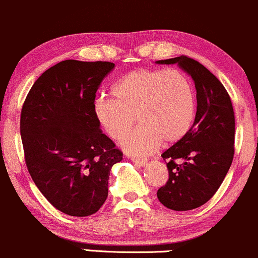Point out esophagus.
<instances>
[{
    "mask_svg": "<svg viewBox=\"0 0 258 258\" xmlns=\"http://www.w3.org/2000/svg\"><path fill=\"white\" fill-rule=\"evenodd\" d=\"M133 162L139 167H144L147 164V160L146 158H133Z\"/></svg>",
    "mask_w": 258,
    "mask_h": 258,
    "instance_id": "esophagus-1",
    "label": "esophagus"
}]
</instances>
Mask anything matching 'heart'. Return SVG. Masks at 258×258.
<instances>
[{
  "instance_id": "b5f03b06",
  "label": "heart",
  "mask_w": 258,
  "mask_h": 258,
  "mask_svg": "<svg viewBox=\"0 0 258 258\" xmlns=\"http://www.w3.org/2000/svg\"><path fill=\"white\" fill-rule=\"evenodd\" d=\"M111 94L95 101L94 114L112 139L123 137L137 117L141 125L120 141L130 155L146 156L161 143H178L195 121V88L180 71L138 69L118 80Z\"/></svg>"
}]
</instances>
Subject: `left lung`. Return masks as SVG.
<instances>
[{
  "instance_id": "left-lung-1",
  "label": "left lung",
  "mask_w": 258,
  "mask_h": 258,
  "mask_svg": "<svg viewBox=\"0 0 258 258\" xmlns=\"http://www.w3.org/2000/svg\"><path fill=\"white\" fill-rule=\"evenodd\" d=\"M156 63H176L195 83V121L180 141L162 153L169 178L157 191L167 208L194 210L215 195L231 166L235 137L233 105L223 84L198 60L180 56ZM176 160L182 163L178 165Z\"/></svg>"
}]
</instances>
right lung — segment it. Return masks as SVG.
Masks as SVG:
<instances>
[{
    "label": "right lung",
    "mask_w": 258,
    "mask_h": 258,
    "mask_svg": "<svg viewBox=\"0 0 258 258\" xmlns=\"http://www.w3.org/2000/svg\"><path fill=\"white\" fill-rule=\"evenodd\" d=\"M111 62L67 59L40 75L20 114L25 163L37 189L60 212L96 213L108 196V179L123 153L100 129L96 91Z\"/></svg>",
    "instance_id": "obj_1"
}]
</instances>
